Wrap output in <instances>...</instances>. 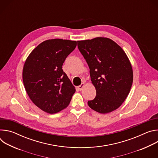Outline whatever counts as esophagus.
<instances>
[{
  "instance_id": "34e87169",
  "label": "esophagus",
  "mask_w": 158,
  "mask_h": 158,
  "mask_svg": "<svg viewBox=\"0 0 158 158\" xmlns=\"http://www.w3.org/2000/svg\"><path fill=\"white\" fill-rule=\"evenodd\" d=\"M84 86H85V84H84V83H82L81 85H79V86L77 87V89L79 90V91H82V90L83 89V88H84Z\"/></svg>"
}]
</instances>
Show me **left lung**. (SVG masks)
<instances>
[{"instance_id": "left-lung-1", "label": "left lung", "mask_w": 158, "mask_h": 158, "mask_svg": "<svg viewBox=\"0 0 158 158\" xmlns=\"http://www.w3.org/2000/svg\"><path fill=\"white\" fill-rule=\"evenodd\" d=\"M85 59L96 96L88 106L101 114L119 107L127 97L133 81L131 64L123 49L107 37L77 41Z\"/></svg>"}]
</instances>
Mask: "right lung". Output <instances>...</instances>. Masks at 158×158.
<instances>
[{
    "label": "right lung",
    "instance_id": "add662e5",
    "mask_svg": "<svg viewBox=\"0 0 158 158\" xmlns=\"http://www.w3.org/2000/svg\"><path fill=\"white\" fill-rule=\"evenodd\" d=\"M77 42L46 40L31 52L24 65L22 79L33 103L43 111L55 114L69 104L75 87L62 70V65Z\"/></svg>",
    "mask_w": 158,
    "mask_h": 158
}]
</instances>
